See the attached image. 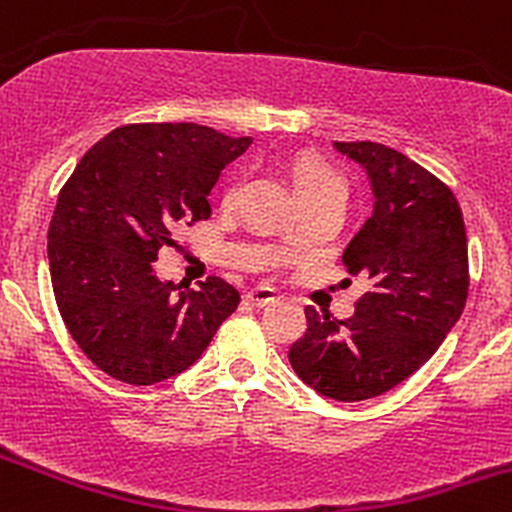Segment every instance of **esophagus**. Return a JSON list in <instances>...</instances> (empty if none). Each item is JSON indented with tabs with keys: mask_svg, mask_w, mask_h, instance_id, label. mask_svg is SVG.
<instances>
[{
	"mask_svg": "<svg viewBox=\"0 0 512 512\" xmlns=\"http://www.w3.org/2000/svg\"><path fill=\"white\" fill-rule=\"evenodd\" d=\"M275 300H277V292L270 290V287H255V290L245 292V302L252 307H267Z\"/></svg>",
	"mask_w": 512,
	"mask_h": 512,
	"instance_id": "obj_1",
	"label": "esophagus"
}]
</instances>
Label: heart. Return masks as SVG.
<instances>
[{
    "instance_id": "heart-1",
    "label": "heart",
    "mask_w": 512,
    "mask_h": 512,
    "mask_svg": "<svg viewBox=\"0 0 512 512\" xmlns=\"http://www.w3.org/2000/svg\"><path fill=\"white\" fill-rule=\"evenodd\" d=\"M290 182L302 205L315 200H325V197L342 195V190H345V187H342V180L337 177V172L312 155H300L292 160ZM232 197H235V185H230L225 190V202H232ZM287 242H292V237H287Z\"/></svg>"
}]
</instances>
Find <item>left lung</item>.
<instances>
[{
    "instance_id": "left-lung-1",
    "label": "left lung",
    "mask_w": 512,
    "mask_h": 512,
    "mask_svg": "<svg viewBox=\"0 0 512 512\" xmlns=\"http://www.w3.org/2000/svg\"><path fill=\"white\" fill-rule=\"evenodd\" d=\"M370 177L375 207L342 265L370 290L355 315L305 307L307 330L290 365L312 390L340 403L375 398L433 357L468 300V237L453 190L403 152L377 142H335Z\"/></svg>"
}]
</instances>
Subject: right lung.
I'll list each match as a JSON object with an SVG mask.
<instances>
[{
	"label": "right lung",
	"instance_id": "right-lung-1",
	"mask_svg": "<svg viewBox=\"0 0 512 512\" xmlns=\"http://www.w3.org/2000/svg\"><path fill=\"white\" fill-rule=\"evenodd\" d=\"M252 145L192 122L124 124L59 190L47 232L54 300L79 350L109 377L155 385L200 360L240 292L220 277L182 290L155 275L172 232L212 215L220 172Z\"/></svg>",
	"mask_w": 512,
	"mask_h": 512
}]
</instances>
